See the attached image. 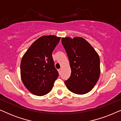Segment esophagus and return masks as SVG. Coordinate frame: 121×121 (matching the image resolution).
I'll use <instances>...</instances> for the list:
<instances>
[{"label":"esophagus","mask_w":121,"mask_h":121,"mask_svg":"<svg viewBox=\"0 0 121 121\" xmlns=\"http://www.w3.org/2000/svg\"><path fill=\"white\" fill-rule=\"evenodd\" d=\"M58 73H59V74H60V73H61V69H59L58 70Z\"/></svg>","instance_id":"1"}]
</instances>
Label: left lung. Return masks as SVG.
Segmentation results:
<instances>
[{
  "instance_id": "8db88e82",
  "label": "left lung",
  "mask_w": 121,
  "mask_h": 121,
  "mask_svg": "<svg viewBox=\"0 0 121 121\" xmlns=\"http://www.w3.org/2000/svg\"><path fill=\"white\" fill-rule=\"evenodd\" d=\"M71 68L70 77L64 82L74 94L82 95L90 92L100 74V58L91 45L82 37L62 39Z\"/></svg>"
}]
</instances>
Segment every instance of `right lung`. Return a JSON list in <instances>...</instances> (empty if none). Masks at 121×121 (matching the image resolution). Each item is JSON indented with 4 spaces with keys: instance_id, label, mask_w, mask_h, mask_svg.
<instances>
[{
    "instance_id": "add662e5",
    "label": "right lung",
    "mask_w": 121,
    "mask_h": 121,
    "mask_svg": "<svg viewBox=\"0 0 121 121\" xmlns=\"http://www.w3.org/2000/svg\"><path fill=\"white\" fill-rule=\"evenodd\" d=\"M60 39L53 35L43 36L31 44L22 58L21 79L34 95L43 96L50 92L58 77L52 54Z\"/></svg>"
}]
</instances>
